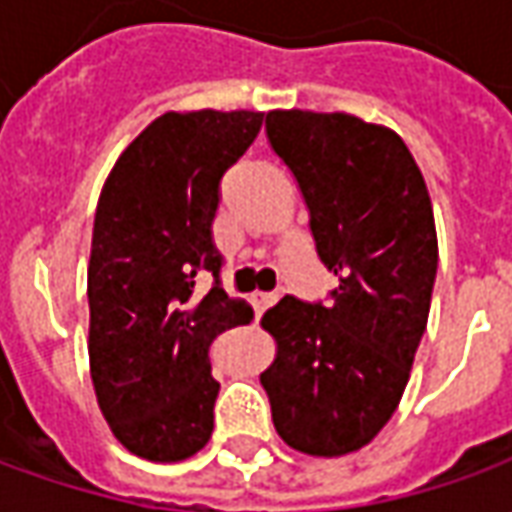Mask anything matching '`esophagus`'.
<instances>
[{
    "mask_svg": "<svg viewBox=\"0 0 512 512\" xmlns=\"http://www.w3.org/2000/svg\"><path fill=\"white\" fill-rule=\"evenodd\" d=\"M278 301L276 292H256L253 295V306H256V315H262L267 306H273Z\"/></svg>",
    "mask_w": 512,
    "mask_h": 512,
    "instance_id": "1",
    "label": "esophagus"
}]
</instances>
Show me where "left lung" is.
I'll return each mask as SVG.
<instances>
[{
  "label": "left lung",
  "mask_w": 512,
  "mask_h": 512,
  "mask_svg": "<svg viewBox=\"0 0 512 512\" xmlns=\"http://www.w3.org/2000/svg\"><path fill=\"white\" fill-rule=\"evenodd\" d=\"M264 128L340 284L329 306L287 295L264 312L276 359L259 382L287 446L345 457L382 432L410 382L438 273L432 200L396 130L298 108L270 111Z\"/></svg>",
  "instance_id": "1"
}]
</instances>
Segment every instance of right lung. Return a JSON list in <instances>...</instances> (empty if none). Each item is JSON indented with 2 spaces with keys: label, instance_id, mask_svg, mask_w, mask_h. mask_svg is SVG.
I'll return each mask as SVG.
<instances>
[{
  "label": "right lung",
  "instance_id": "1",
  "mask_svg": "<svg viewBox=\"0 0 512 512\" xmlns=\"http://www.w3.org/2000/svg\"><path fill=\"white\" fill-rule=\"evenodd\" d=\"M262 111H167L102 183L88 259V365L114 438L150 463H181L214 429L220 382L209 345L253 309L220 287L211 222L220 178L262 128ZM211 272L215 287L196 292Z\"/></svg>",
  "mask_w": 512,
  "mask_h": 512
}]
</instances>
